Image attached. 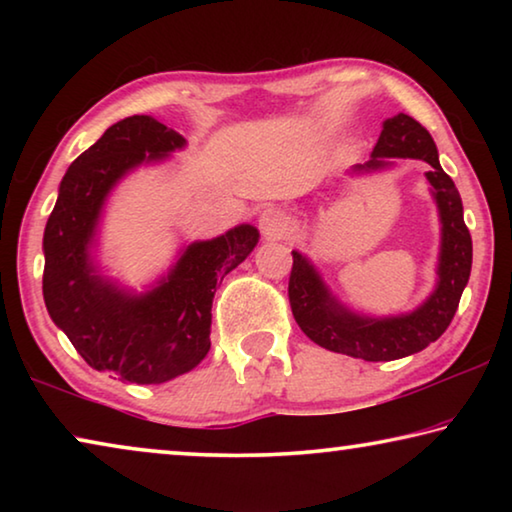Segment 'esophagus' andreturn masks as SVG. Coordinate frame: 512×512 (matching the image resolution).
<instances>
[{"label":"esophagus","instance_id":"obj_1","mask_svg":"<svg viewBox=\"0 0 512 512\" xmlns=\"http://www.w3.org/2000/svg\"><path fill=\"white\" fill-rule=\"evenodd\" d=\"M259 228L266 239H282L289 235L291 230V216L287 212L277 210V207H268L264 214L259 216Z\"/></svg>","mask_w":512,"mask_h":512}]
</instances>
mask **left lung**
<instances>
[{"mask_svg":"<svg viewBox=\"0 0 512 512\" xmlns=\"http://www.w3.org/2000/svg\"><path fill=\"white\" fill-rule=\"evenodd\" d=\"M391 158H418L431 164L424 176L436 198L443 230L438 282L424 305L411 314L388 318L352 314L329 293L314 264L298 250L291 253L289 302L296 323L320 348L363 361L402 359L438 341L452 323L472 271V237L463 221L461 194L440 167L438 149L427 128L404 112L384 121L372 158L366 164H357L354 171L386 169L393 164Z\"/></svg>","mask_w":512,"mask_h":512,"instance_id":"8db88e82","label":"left lung"}]
</instances>
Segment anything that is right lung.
Segmentation results:
<instances>
[{"label": "right lung", "mask_w": 512, "mask_h": 512, "mask_svg": "<svg viewBox=\"0 0 512 512\" xmlns=\"http://www.w3.org/2000/svg\"><path fill=\"white\" fill-rule=\"evenodd\" d=\"M183 146V135L149 115L112 124L69 164L42 239V296L51 320L94 370L131 384H162L205 359L216 287L259 241L248 223L194 241L142 296L99 273L90 248L112 187L142 162L167 158Z\"/></svg>", "instance_id": "right-lung-1"}]
</instances>
